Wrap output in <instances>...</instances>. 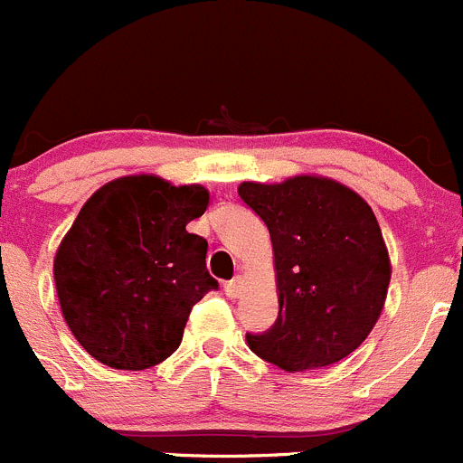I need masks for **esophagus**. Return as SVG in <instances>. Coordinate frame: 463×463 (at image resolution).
<instances>
[{
    "instance_id": "1",
    "label": "esophagus",
    "mask_w": 463,
    "mask_h": 463,
    "mask_svg": "<svg viewBox=\"0 0 463 463\" xmlns=\"http://www.w3.org/2000/svg\"><path fill=\"white\" fill-rule=\"evenodd\" d=\"M223 291H226L228 298H232V300H237V298L244 293V279L241 278H232L231 282L223 284Z\"/></svg>"
}]
</instances>
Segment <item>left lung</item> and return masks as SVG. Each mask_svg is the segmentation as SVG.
Masks as SVG:
<instances>
[{"label":"left lung","mask_w":463,"mask_h":463,"mask_svg":"<svg viewBox=\"0 0 463 463\" xmlns=\"http://www.w3.org/2000/svg\"><path fill=\"white\" fill-rule=\"evenodd\" d=\"M273 244L279 314L246 343L284 372L334 365L361 347L385 307L390 253L370 203L340 181L296 175L237 188Z\"/></svg>","instance_id":"obj_1"}]
</instances>
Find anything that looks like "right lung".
<instances>
[{"instance_id": "right-lung-1", "label": "right lung", "mask_w": 463, "mask_h": 463, "mask_svg": "<svg viewBox=\"0 0 463 463\" xmlns=\"http://www.w3.org/2000/svg\"><path fill=\"white\" fill-rule=\"evenodd\" d=\"M210 193L156 175L98 188L53 258L60 309L89 356L114 370H147L176 352L190 309L217 279L208 241L185 231Z\"/></svg>"}]
</instances>
